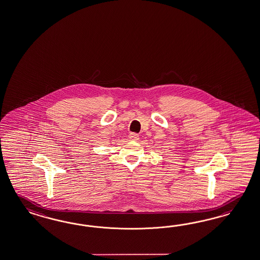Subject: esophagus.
<instances>
[{"mask_svg": "<svg viewBox=\"0 0 260 260\" xmlns=\"http://www.w3.org/2000/svg\"><path fill=\"white\" fill-rule=\"evenodd\" d=\"M129 139L131 140H139L140 139V136L138 134L131 133L129 135Z\"/></svg>", "mask_w": 260, "mask_h": 260, "instance_id": "1", "label": "esophagus"}]
</instances>
